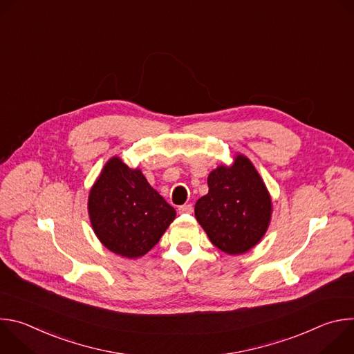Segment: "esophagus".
I'll list each match as a JSON object with an SVG mask.
<instances>
[{
  "instance_id": "esophagus-1",
  "label": "esophagus",
  "mask_w": 354,
  "mask_h": 354,
  "mask_svg": "<svg viewBox=\"0 0 354 354\" xmlns=\"http://www.w3.org/2000/svg\"><path fill=\"white\" fill-rule=\"evenodd\" d=\"M178 212H179L180 214H192V213H193V206H192V205H183V206H180V207L178 209Z\"/></svg>"
}]
</instances>
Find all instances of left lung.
Segmentation results:
<instances>
[{"instance_id":"1","label":"left lung","mask_w":354,"mask_h":354,"mask_svg":"<svg viewBox=\"0 0 354 354\" xmlns=\"http://www.w3.org/2000/svg\"><path fill=\"white\" fill-rule=\"evenodd\" d=\"M209 193L196 201L194 216L212 243L228 255H242L265 236L273 213L270 193L252 161L234 156L207 178Z\"/></svg>"}]
</instances>
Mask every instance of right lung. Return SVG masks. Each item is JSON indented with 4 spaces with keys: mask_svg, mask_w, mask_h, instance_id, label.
Here are the masks:
<instances>
[{
    "mask_svg": "<svg viewBox=\"0 0 354 354\" xmlns=\"http://www.w3.org/2000/svg\"><path fill=\"white\" fill-rule=\"evenodd\" d=\"M88 214L96 238L123 258L136 259L153 249L176 217L140 168L112 157L88 196Z\"/></svg>",
    "mask_w": 354,
    "mask_h": 354,
    "instance_id": "add662e5",
    "label": "right lung"
}]
</instances>
